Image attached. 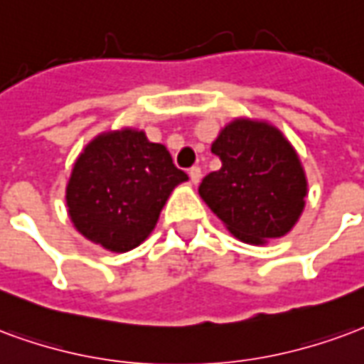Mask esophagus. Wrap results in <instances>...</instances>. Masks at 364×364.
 Listing matches in <instances>:
<instances>
[{
    "label": "esophagus",
    "mask_w": 364,
    "mask_h": 364,
    "mask_svg": "<svg viewBox=\"0 0 364 364\" xmlns=\"http://www.w3.org/2000/svg\"><path fill=\"white\" fill-rule=\"evenodd\" d=\"M188 174H190V180H192V184H200V180H201V168H200V166H192Z\"/></svg>",
    "instance_id": "obj_1"
}]
</instances>
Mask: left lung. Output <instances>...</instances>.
Instances as JSON below:
<instances>
[{
  "mask_svg": "<svg viewBox=\"0 0 364 364\" xmlns=\"http://www.w3.org/2000/svg\"><path fill=\"white\" fill-rule=\"evenodd\" d=\"M211 153L221 168L201 180L200 196L230 235L256 246L285 237L302 215L309 182L279 127L235 118L211 143Z\"/></svg>",
  "mask_w": 364,
  "mask_h": 364,
  "instance_id": "8db88e82",
  "label": "left lung"
}]
</instances>
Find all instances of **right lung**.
<instances>
[{
  "label": "right lung",
  "instance_id": "add662e5",
  "mask_svg": "<svg viewBox=\"0 0 364 364\" xmlns=\"http://www.w3.org/2000/svg\"><path fill=\"white\" fill-rule=\"evenodd\" d=\"M186 180L168 149L151 143L141 129L105 132L85 145L73 164L65 186L68 213L73 227L105 250H134Z\"/></svg>",
  "mask_w": 364,
  "mask_h": 364
}]
</instances>
